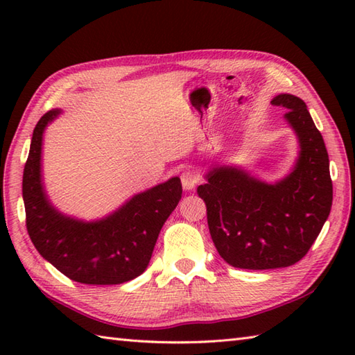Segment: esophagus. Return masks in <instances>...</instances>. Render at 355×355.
<instances>
[{
    "mask_svg": "<svg viewBox=\"0 0 355 355\" xmlns=\"http://www.w3.org/2000/svg\"><path fill=\"white\" fill-rule=\"evenodd\" d=\"M200 182V173L193 169H186L182 172V184L186 191L195 189Z\"/></svg>",
    "mask_w": 355,
    "mask_h": 355,
    "instance_id": "esophagus-1",
    "label": "esophagus"
}]
</instances>
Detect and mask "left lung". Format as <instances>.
Wrapping results in <instances>:
<instances>
[{
  "mask_svg": "<svg viewBox=\"0 0 355 355\" xmlns=\"http://www.w3.org/2000/svg\"><path fill=\"white\" fill-rule=\"evenodd\" d=\"M271 105L288 110L285 120L299 139V158L290 175L268 184L235 166H218L197 189L206 202L216 250L236 268L270 270L299 262L333 205L327 146L305 102L279 94Z\"/></svg>",
  "mask_w": 355,
  "mask_h": 355,
  "instance_id": "left-lung-1",
  "label": "left lung"
}]
</instances>
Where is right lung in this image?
Returning a JSON list of instances; mask_svg holds the SVG:
<instances>
[{
    "mask_svg": "<svg viewBox=\"0 0 355 355\" xmlns=\"http://www.w3.org/2000/svg\"><path fill=\"white\" fill-rule=\"evenodd\" d=\"M61 110H51L33 130L22 175L26 225L36 250L71 281L88 285H117L146 270L158 233L182 198L178 177L126 201L114 214L85 223L65 216L50 205L41 178L45 126Z\"/></svg>",
    "mask_w": 355,
    "mask_h": 355,
    "instance_id": "add662e5",
    "label": "right lung"
}]
</instances>
